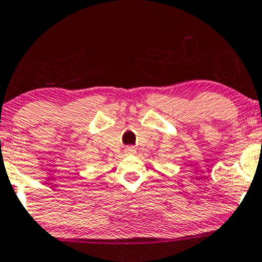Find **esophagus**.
Listing matches in <instances>:
<instances>
[{"label":"esophagus","mask_w":262,"mask_h":262,"mask_svg":"<svg viewBox=\"0 0 262 262\" xmlns=\"http://www.w3.org/2000/svg\"><path fill=\"white\" fill-rule=\"evenodd\" d=\"M135 152H136V148H135L134 146H127L125 148V154L126 155H134Z\"/></svg>","instance_id":"esophagus-1"}]
</instances>
